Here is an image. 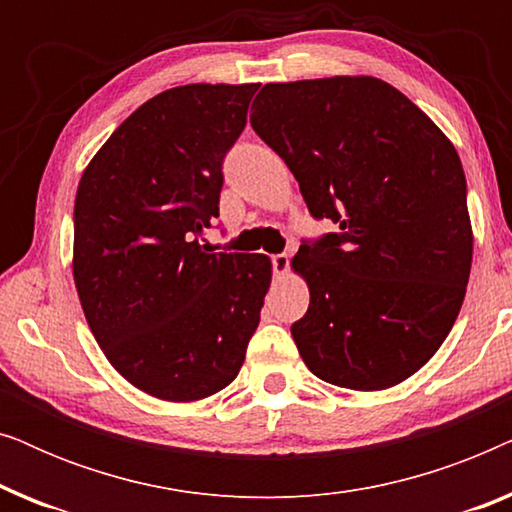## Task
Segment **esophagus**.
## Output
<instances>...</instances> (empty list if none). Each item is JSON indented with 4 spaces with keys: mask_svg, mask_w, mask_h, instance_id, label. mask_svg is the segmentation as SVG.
<instances>
[{
    "mask_svg": "<svg viewBox=\"0 0 512 512\" xmlns=\"http://www.w3.org/2000/svg\"><path fill=\"white\" fill-rule=\"evenodd\" d=\"M272 272H275L277 279L289 275V256H286V254L272 256Z\"/></svg>",
    "mask_w": 512,
    "mask_h": 512,
    "instance_id": "esophagus-1",
    "label": "esophagus"
}]
</instances>
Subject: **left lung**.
Wrapping results in <instances>:
<instances>
[{"mask_svg":"<svg viewBox=\"0 0 512 512\" xmlns=\"http://www.w3.org/2000/svg\"><path fill=\"white\" fill-rule=\"evenodd\" d=\"M251 128L289 165L314 219L300 244L310 289L291 335L319 380L380 391L415 375L466 296L473 228L459 153L401 90L375 76L265 83Z\"/></svg>","mask_w":512,"mask_h":512,"instance_id":"1","label":"left lung"}]
</instances>
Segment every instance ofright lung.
Here are the masks:
<instances>
[{
	"label": "right lung",
	"mask_w": 512,
	"mask_h": 512,
	"mask_svg": "<svg viewBox=\"0 0 512 512\" xmlns=\"http://www.w3.org/2000/svg\"><path fill=\"white\" fill-rule=\"evenodd\" d=\"M258 83H188L144 102L90 160L74 202V284L111 366L172 403L226 389L261 321L265 254H207L223 156Z\"/></svg>",
	"instance_id": "right-lung-1"
}]
</instances>
